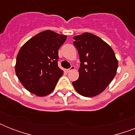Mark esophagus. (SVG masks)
Here are the masks:
<instances>
[{"label":"esophagus","instance_id":"esophagus-1","mask_svg":"<svg viewBox=\"0 0 135 135\" xmlns=\"http://www.w3.org/2000/svg\"><path fill=\"white\" fill-rule=\"evenodd\" d=\"M75 69V66H74V65H72L71 67L69 69H67V71L68 72H70V71H73V70Z\"/></svg>","mask_w":135,"mask_h":135}]
</instances>
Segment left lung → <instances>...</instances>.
I'll list each match as a JSON object with an SVG mask.
<instances>
[{
    "label": "left lung",
    "mask_w": 135,
    "mask_h": 135,
    "mask_svg": "<svg viewBox=\"0 0 135 135\" xmlns=\"http://www.w3.org/2000/svg\"><path fill=\"white\" fill-rule=\"evenodd\" d=\"M80 57L79 78L72 84L80 94L96 96L111 83L116 74L118 60L113 49L102 39L90 33L74 37Z\"/></svg>",
    "instance_id": "1"
}]
</instances>
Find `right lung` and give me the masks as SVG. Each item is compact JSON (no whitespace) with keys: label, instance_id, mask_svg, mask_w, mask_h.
<instances>
[{"label":"right lung","instance_id":"1","mask_svg":"<svg viewBox=\"0 0 135 135\" xmlns=\"http://www.w3.org/2000/svg\"><path fill=\"white\" fill-rule=\"evenodd\" d=\"M66 39L64 35L46 30L21 47L17 56L15 72L28 91L43 97L54 90L64 74L58 66V50Z\"/></svg>","mask_w":135,"mask_h":135}]
</instances>
